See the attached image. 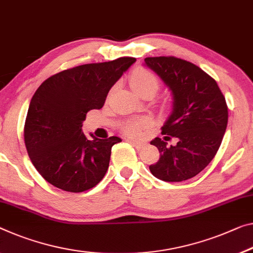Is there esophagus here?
Listing matches in <instances>:
<instances>
[{"label":"esophagus","mask_w":253,"mask_h":253,"mask_svg":"<svg viewBox=\"0 0 253 253\" xmlns=\"http://www.w3.org/2000/svg\"><path fill=\"white\" fill-rule=\"evenodd\" d=\"M126 141H129V142L131 143V145H133L137 149H141L142 147L146 145V142H143V141H139V140H134V139H127Z\"/></svg>","instance_id":"1"}]
</instances>
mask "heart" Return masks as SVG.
Returning <instances> with one entry per match:
<instances>
[{
    "mask_svg": "<svg viewBox=\"0 0 253 253\" xmlns=\"http://www.w3.org/2000/svg\"><path fill=\"white\" fill-rule=\"evenodd\" d=\"M129 84L132 90H133L137 95H141L147 90L156 91L159 84L157 77L155 76L153 72L142 68L134 70V71L131 73ZM149 124V121L146 119H133L130 120V121L124 126V131H126L127 134L137 135L141 132L143 127H147Z\"/></svg>",
    "mask_w": 253,
    "mask_h": 253,
    "instance_id": "1",
    "label": "heart"
}]
</instances>
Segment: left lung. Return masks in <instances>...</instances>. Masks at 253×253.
<instances>
[{
    "label": "left lung",
    "instance_id": "1",
    "mask_svg": "<svg viewBox=\"0 0 253 253\" xmlns=\"http://www.w3.org/2000/svg\"><path fill=\"white\" fill-rule=\"evenodd\" d=\"M145 65L169 88L172 112L162 127L164 137L151 140L161 157L149 169L165 182H182L199 174L218 150L228 112L218 84L191 62L174 56L147 57ZM175 137L176 145L167 141Z\"/></svg>",
    "mask_w": 253,
    "mask_h": 253
}]
</instances>
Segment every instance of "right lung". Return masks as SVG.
I'll use <instances>...</instances> for the list:
<instances>
[{
  "mask_svg": "<svg viewBox=\"0 0 253 253\" xmlns=\"http://www.w3.org/2000/svg\"><path fill=\"white\" fill-rule=\"evenodd\" d=\"M135 62L120 57L56 73L35 92L25 123V143L38 173L56 188L83 192L103 180L119 137L98 139L83 132L90 110L104 106L110 89Z\"/></svg>",
  "mask_w": 253,
  "mask_h": 253,
  "instance_id": "add662e5",
  "label": "right lung"
}]
</instances>
